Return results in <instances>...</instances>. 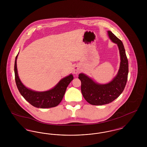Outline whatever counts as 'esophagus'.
<instances>
[{"mask_svg": "<svg viewBox=\"0 0 147 147\" xmlns=\"http://www.w3.org/2000/svg\"><path fill=\"white\" fill-rule=\"evenodd\" d=\"M80 71V67L78 66V65H76L74 67L73 70V72L74 74H77L78 73H79Z\"/></svg>", "mask_w": 147, "mask_h": 147, "instance_id": "obj_1", "label": "esophagus"}]
</instances>
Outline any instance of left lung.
<instances>
[{
	"mask_svg": "<svg viewBox=\"0 0 147 147\" xmlns=\"http://www.w3.org/2000/svg\"><path fill=\"white\" fill-rule=\"evenodd\" d=\"M107 33L112 42L119 47L121 58L119 69L116 76L107 84H98L83 73L79 74L83 96L91 105H105L111 102L123 92L127 81L128 63L123 43L111 31H108Z\"/></svg>",
	"mask_w": 147,
	"mask_h": 147,
	"instance_id": "8db88e82",
	"label": "left lung"
}]
</instances>
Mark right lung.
<instances>
[{"label": "right lung", "instance_id": "right-lung-1", "mask_svg": "<svg viewBox=\"0 0 147 147\" xmlns=\"http://www.w3.org/2000/svg\"><path fill=\"white\" fill-rule=\"evenodd\" d=\"M18 54L15 58L14 71L16 84L21 95L31 105L37 108H51L59 105L63 99L67 86L73 79V75L70 74L64 78L53 88L48 91L40 92L32 90L25 86L19 79L16 65Z\"/></svg>", "mask_w": 147, "mask_h": 147}]
</instances>
